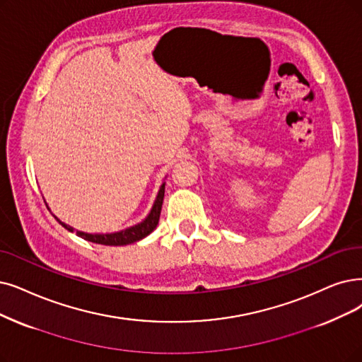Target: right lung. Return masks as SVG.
<instances>
[{
  "mask_svg": "<svg viewBox=\"0 0 362 362\" xmlns=\"http://www.w3.org/2000/svg\"><path fill=\"white\" fill-rule=\"evenodd\" d=\"M163 197H165V182H162L160 189H158L156 200H154V204L151 206V211L148 212L146 218H144L141 223H138L135 226H131V227L119 230V231H114V233H86V231L76 230L74 227H71V226L62 223L59 218H57V216H54V218L68 231H72V233L76 231V233L84 240L99 243V245H110V247H123V245L134 243V242H138L146 236H148L151 231L157 227L158 218H160Z\"/></svg>",
  "mask_w": 362,
  "mask_h": 362,
  "instance_id": "right-lung-1",
  "label": "right lung"
}]
</instances>
